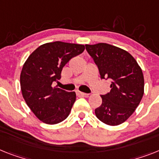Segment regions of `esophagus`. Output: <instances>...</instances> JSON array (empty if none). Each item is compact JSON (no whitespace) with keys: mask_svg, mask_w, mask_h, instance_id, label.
<instances>
[{"mask_svg":"<svg viewBox=\"0 0 159 159\" xmlns=\"http://www.w3.org/2000/svg\"><path fill=\"white\" fill-rule=\"evenodd\" d=\"M77 94L80 97H85V96H88V94H86V93H83V92H77Z\"/></svg>","mask_w":159,"mask_h":159,"instance_id":"34e87169","label":"esophagus"}]
</instances>
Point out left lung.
Returning a JSON list of instances; mask_svg holds the SVG:
<instances>
[{"label":"left lung","instance_id":"obj_1","mask_svg":"<svg viewBox=\"0 0 159 159\" xmlns=\"http://www.w3.org/2000/svg\"><path fill=\"white\" fill-rule=\"evenodd\" d=\"M86 49L101 78L111 80L110 92L101 95L102 102L95 109L96 116L106 125H120L131 116L143 97L142 70L131 54L113 45L86 44Z\"/></svg>","mask_w":159,"mask_h":159}]
</instances>
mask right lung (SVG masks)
Segmentation results:
<instances>
[{
  "mask_svg": "<svg viewBox=\"0 0 159 159\" xmlns=\"http://www.w3.org/2000/svg\"><path fill=\"white\" fill-rule=\"evenodd\" d=\"M85 46L61 41L41 45L29 56L22 67L20 85L23 98L42 122L55 125L69 116L76 100L75 92L53 88L62 69L73 57L83 52Z\"/></svg>",
  "mask_w": 159,
  "mask_h": 159,
  "instance_id": "1",
  "label": "right lung"
}]
</instances>
